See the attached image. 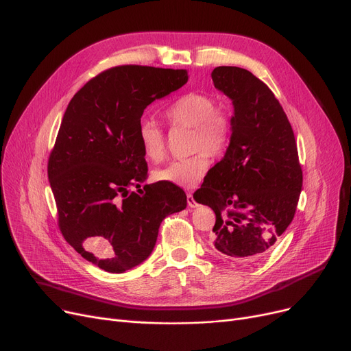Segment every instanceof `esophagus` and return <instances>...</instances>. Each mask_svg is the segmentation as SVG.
I'll return each instance as SVG.
<instances>
[{
  "mask_svg": "<svg viewBox=\"0 0 351 351\" xmlns=\"http://www.w3.org/2000/svg\"><path fill=\"white\" fill-rule=\"evenodd\" d=\"M186 200H188V206H189V208H193V209H195V208L199 206V204L195 200V197H193L192 193H188V195H186Z\"/></svg>",
  "mask_w": 351,
  "mask_h": 351,
  "instance_id": "obj_1",
  "label": "esophagus"
}]
</instances>
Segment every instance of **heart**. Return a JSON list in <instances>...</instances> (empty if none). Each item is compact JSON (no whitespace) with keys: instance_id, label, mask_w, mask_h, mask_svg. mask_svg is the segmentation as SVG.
Segmentation results:
<instances>
[{"instance_id":"heart-1","label":"heart","mask_w":351,"mask_h":351,"mask_svg":"<svg viewBox=\"0 0 351 351\" xmlns=\"http://www.w3.org/2000/svg\"><path fill=\"white\" fill-rule=\"evenodd\" d=\"M216 99L200 92H188L165 108L163 117L171 125L192 128L193 154L155 171L154 178L180 188H193L210 168V156L222 155L232 138V118L226 110L216 108ZM138 141L147 160L159 163L166 156L163 129L154 119H142L138 125Z\"/></svg>"}]
</instances>
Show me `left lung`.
<instances>
[{
    "label": "left lung",
    "instance_id": "1",
    "mask_svg": "<svg viewBox=\"0 0 351 351\" xmlns=\"http://www.w3.org/2000/svg\"><path fill=\"white\" fill-rule=\"evenodd\" d=\"M215 88L233 101L225 158L208 172L202 205L216 215L213 247L236 263L266 256L296 213L303 185L298 145L270 88L239 66H217Z\"/></svg>",
    "mask_w": 351,
    "mask_h": 351
}]
</instances>
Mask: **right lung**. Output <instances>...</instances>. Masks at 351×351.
Masks as SVG:
<instances>
[{"label": "right lung", "mask_w": 351, "mask_h": 351, "mask_svg": "<svg viewBox=\"0 0 351 351\" xmlns=\"http://www.w3.org/2000/svg\"><path fill=\"white\" fill-rule=\"evenodd\" d=\"M186 69L119 65L89 80L68 104L48 159V179L65 241L109 273L142 263L162 220L186 208L176 185H145L138 141L143 109L188 82ZM138 187V193H131Z\"/></svg>", "instance_id": "obj_1"}]
</instances>
